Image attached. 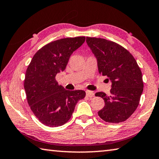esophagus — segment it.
<instances>
[{
  "label": "esophagus",
  "mask_w": 159,
  "mask_h": 159,
  "mask_svg": "<svg viewBox=\"0 0 159 159\" xmlns=\"http://www.w3.org/2000/svg\"><path fill=\"white\" fill-rule=\"evenodd\" d=\"M94 93L91 90H86V95L88 97H90V98H92L94 96Z\"/></svg>",
  "instance_id": "34e87169"
}]
</instances>
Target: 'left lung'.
Returning a JSON list of instances; mask_svg holds the SVG:
<instances>
[{
  "mask_svg": "<svg viewBox=\"0 0 159 159\" xmlns=\"http://www.w3.org/2000/svg\"><path fill=\"white\" fill-rule=\"evenodd\" d=\"M86 42L96 58L100 74L107 75L112 83L110 95L95 93L105 101L104 107L98 114L107 122H124L137 108L143 92L140 68L134 57L114 42L86 37Z\"/></svg>",
  "mask_w": 159,
  "mask_h": 159,
  "instance_id": "left-lung-1",
  "label": "left lung"
}]
</instances>
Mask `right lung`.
<instances>
[{
	"label": "right lung",
	"instance_id": "1",
	"mask_svg": "<svg viewBox=\"0 0 159 159\" xmlns=\"http://www.w3.org/2000/svg\"><path fill=\"white\" fill-rule=\"evenodd\" d=\"M85 40L77 37L50 42L37 52L27 67L24 82L27 102L37 119L48 127L66 123L78 101L85 96L84 90H66L55 79Z\"/></svg>",
	"mask_w": 159,
	"mask_h": 159
}]
</instances>
